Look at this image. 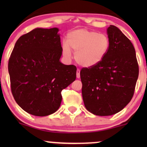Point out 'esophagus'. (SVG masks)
<instances>
[{"label":"esophagus","mask_w":147,"mask_h":147,"mask_svg":"<svg viewBox=\"0 0 147 147\" xmlns=\"http://www.w3.org/2000/svg\"><path fill=\"white\" fill-rule=\"evenodd\" d=\"M80 77V70L77 69V78H79Z\"/></svg>","instance_id":"esophagus-1"}]
</instances>
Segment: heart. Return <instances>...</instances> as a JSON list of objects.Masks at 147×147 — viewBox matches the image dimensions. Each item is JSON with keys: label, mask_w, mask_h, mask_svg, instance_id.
<instances>
[{"label": "heart", "mask_w": 147, "mask_h": 147, "mask_svg": "<svg viewBox=\"0 0 147 147\" xmlns=\"http://www.w3.org/2000/svg\"><path fill=\"white\" fill-rule=\"evenodd\" d=\"M110 47L106 35L86 29H79L69 33L67 43L62 45L63 55L71 56L70 49L75 51V59L84 67L97 65L105 58Z\"/></svg>", "instance_id": "heart-1"}]
</instances>
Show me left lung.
<instances>
[{
    "label": "left lung",
    "instance_id": "8db88e82",
    "mask_svg": "<svg viewBox=\"0 0 147 147\" xmlns=\"http://www.w3.org/2000/svg\"><path fill=\"white\" fill-rule=\"evenodd\" d=\"M107 33L110 47L105 58L80 71L84 105L99 116L117 113L131 102L139 75L131 41L114 25L109 27Z\"/></svg>",
    "mask_w": 147,
    "mask_h": 147
}]
</instances>
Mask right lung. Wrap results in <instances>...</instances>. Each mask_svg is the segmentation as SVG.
I'll return each mask as SVG.
<instances>
[{"label":"right lung","mask_w":147,"mask_h":147,"mask_svg":"<svg viewBox=\"0 0 147 147\" xmlns=\"http://www.w3.org/2000/svg\"><path fill=\"white\" fill-rule=\"evenodd\" d=\"M57 28H36L16 42L8 62L10 85L18 106L35 116L58 110L61 90L76 79L77 68L60 62L61 38Z\"/></svg>","instance_id":"right-lung-1"}]
</instances>
